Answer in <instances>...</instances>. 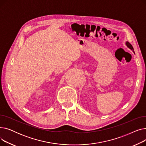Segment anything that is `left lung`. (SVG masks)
I'll return each instance as SVG.
<instances>
[{"mask_svg": "<svg viewBox=\"0 0 146 146\" xmlns=\"http://www.w3.org/2000/svg\"><path fill=\"white\" fill-rule=\"evenodd\" d=\"M125 44H126V45H127V47H128V48H129V49H131L134 52V48H133V46H132V45L130 44L129 42H128V41H127L126 42H125Z\"/></svg>", "mask_w": 146, "mask_h": 146, "instance_id": "obj_1", "label": "left lung"}]
</instances>
